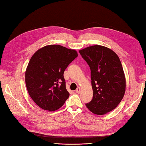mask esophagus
<instances>
[{"label": "esophagus", "mask_w": 146, "mask_h": 146, "mask_svg": "<svg viewBox=\"0 0 146 146\" xmlns=\"http://www.w3.org/2000/svg\"><path fill=\"white\" fill-rule=\"evenodd\" d=\"M80 91H81V88L80 87H78L77 89L76 90V93H80Z\"/></svg>", "instance_id": "esophagus-1"}]
</instances>
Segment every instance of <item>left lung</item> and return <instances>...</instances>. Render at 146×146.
Returning a JSON list of instances; mask_svg holds the SVG:
<instances>
[{
    "label": "left lung",
    "mask_w": 146,
    "mask_h": 146,
    "mask_svg": "<svg viewBox=\"0 0 146 146\" xmlns=\"http://www.w3.org/2000/svg\"><path fill=\"white\" fill-rule=\"evenodd\" d=\"M79 52L91 70L93 96L86 106L95 114H106L117 106L126 91V78L119 58L101 45L86 47Z\"/></svg>",
    "instance_id": "1"
}]
</instances>
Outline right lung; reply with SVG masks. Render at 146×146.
I'll return each mask as SVG.
<instances>
[{"label":"right lung","mask_w":146,"mask_h":146,"mask_svg":"<svg viewBox=\"0 0 146 146\" xmlns=\"http://www.w3.org/2000/svg\"><path fill=\"white\" fill-rule=\"evenodd\" d=\"M77 56L75 50L59 45L45 46L33 54L25 71V84L37 106L49 111L63 106L70 96L63 73Z\"/></svg>","instance_id":"add662e5"}]
</instances>
